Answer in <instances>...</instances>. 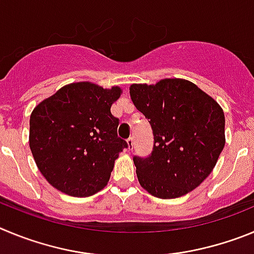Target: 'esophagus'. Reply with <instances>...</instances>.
<instances>
[{
	"label": "esophagus",
	"mask_w": 254,
	"mask_h": 254,
	"mask_svg": "<svg viewBox=\"0 0 254 254\" xmlns=\"http://www.w3.org/2000/svg\"><path fill=\"white\" fill-rule=\"evenodd\" d=\"M127 143V149L129 150L134 149V138H129Z\"/></svg>",
	"instance_id": "34e87169"
}]
</instances>
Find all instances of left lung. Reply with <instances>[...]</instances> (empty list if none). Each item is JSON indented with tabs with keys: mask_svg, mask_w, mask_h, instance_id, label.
I'll return each mask as SVG.
<instances>
[{
	"mask_svg": "<svg viewBox=\"0 0 254 254\" xmlns=\"http://www.w3.org/2000/svg\"><path fill=\"white\" fill-rule=\"evenodd\" d=\"M130 97L154 136L149 157L132 158L140 186L159 198L192 191L211 173L225 145L223 109L192 82L180 78L131 84Z\"/></svg>",
	"mask_w": 254,
	"mask_h": 254,
	"instance_id": "1",
	"label": "left lung"
}]
</instances>
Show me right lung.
<instances>
[{"mask_svg": "<svg viewBox=\"0 0 254 254\" xmlns=\"http://www.w3.org/2000/svg\"><path fill=\"white\" fill-rule=\"evenodd\" d=\"M122 90L91 82L70 83L35 107L29 144L45 180L76 197L99 192L110 180L119 153L127 143L118 136L111 105Z\"/></svg>", "mask_w": 254, "mask_h": 254, "instance_id": "1", "label": "right lung"}]
</instances>
